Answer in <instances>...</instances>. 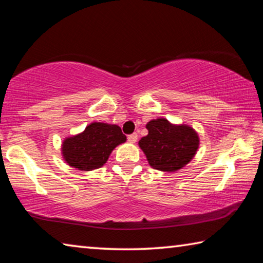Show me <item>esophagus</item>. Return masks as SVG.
Returning a JSON list of instances; mask_svg holds the SVG:
<instances>
[{
    "instance_id": "esophagus-1",
    "label": "esophagus",
    "mask_w": 263,
    "mask_h": 263,
    "mask_svg": "<svg viewBox=\"0 0 263 263\" xmlns=\"http://www.w3.org/2000/svg\"><path fill=\"white\" fill-rule=\"evenodd\" d=\"M128 141L130 142V143H135V142L137 141V134H136V133H134V134H132V135H128Z\"/></svg>"
}]
</instances>
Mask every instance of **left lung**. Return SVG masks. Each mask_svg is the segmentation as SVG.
Wrapping results in <instances>:
<instances>
[{"label":"left lung","instance_id":"obj_1","mask_svg":"<svg viewBox=\"0 0 263 263\" xmlns=\"http://www.w3.org/2000/svg\"><path fill=\"white\" fill-rule=\"evenodd\" d=\"M148 135L139 141L149 165L163 172H175L192 161L199 148V135L189 124H175L164 118L145 124Z\"/></svg>","mask_w":263,"mask_h":263}]
</instances>
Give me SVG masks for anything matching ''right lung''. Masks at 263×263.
Segmentation results:
<instances>
[{
    "label": "right lung",
    "mask_w": 263,
    "mask_h": 263,
    "mask_svg": "<svg viewBox=\"0 0 263 263\" xmlns=\"http://www.w3.org/2000/svg\"><path fill=\"white\" fill-rule=\"evenodd\" d=\"M127 141L118 124L92 122L79 134L68 136L62 143V156L71 167L92 171L108 161L111 152Z\"/></svg>",
    "instance_id": "right-lung-1"
}]
</instances>
